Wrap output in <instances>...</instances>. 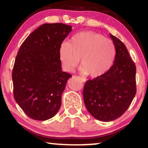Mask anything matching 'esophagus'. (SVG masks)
I'll use <instances>...</instances> for the list:
<instances>
[{
	"label": "esophagus",
	"instance_id": "34e87169",
	"mask_svg": "<svg viewBox=\"0 0 148 148\" xmlns=\"http://www.w3.org/2000/svg\"><path fill=\"white\" fill-rule=\"evenodd\" d=\"M77 78H78V79H79L80 81H82V82H83V83H84L85 82H86V79H85L84 78L81 77H77Z\"/></svg>",
	"mask_w": 148,
	"mask_h": 148
}]
</instances>
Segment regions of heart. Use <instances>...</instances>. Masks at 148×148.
Returning <instances> with one entry per match:
<instances>
[{"mask_svg": "<svg viewBox=\"0 0 148 148\" xmlns=\"http://www.w3.org/2000/svg\"><path fill=\"white\" fill-rule=\"evenodd\" d=\"M116 50L112 41L94 32H84L73 36L59 50V58L64 71H72L81 58V72L98 77L108 71L114 62Z\"/></svg>", "mask_w": 148, "mask_h": 148, "instance_id": "1", "label": "heart"}]
</instances>
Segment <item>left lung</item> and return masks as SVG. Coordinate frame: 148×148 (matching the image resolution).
Instances as JSON below:
<instances>
[{
  "instance_id": "1",
  "label": "left lung",
  "mask_w": 148,
  "mask_h": 148,
  "mask_svg": "<svg viewBox=\"0 0 148 148\" xmlns=\"http://www.w3.org/2000/svg\"><path fill=\"white\" fill-rule=\"evenodd\" d=\"M116 56L113 65L102 75L87 81L84 100L88 112L99 121H114L126 112L136 94V66L126 46L110 34Z\"/></svg>"
}]
</instances>
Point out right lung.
Returning a JSON list of instances; mask_svg holds the SVG:
<instances>
[{
    "instance_id": "right-lung-1",
    "label": "right lung",
    "mask_w": 148,
    "mask_h": 148,
    "mask_svg": "<svg viewBox=\"0 0 148 148\" xmlns=\"http://www.w3.org/2000/svg\"><path fill=\"white\" fill-rule=\"evenodd\" d=\"M71 27L60 23L43 24L18 51L12 72L14 98L34 120L52 118L61 105L62 94L72 75L62 71L59 50Z\"/></svg>"
}]
</instances>
